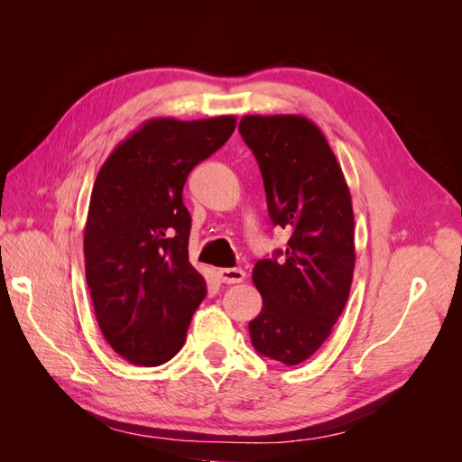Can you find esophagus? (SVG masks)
Wrapping results in <instances>:
<instances>
[{"mask_svg": "<svg viewBox=\"0 0 462 462\" xmlns=\"http://www.w3.org/2000/svg\"><path fill=\"white\" fill-rule=\"evenodd\" d=\"M217 275L223 283H241L246 277L245 270L241 268H221L217 270Z\"/></svg>", "mask_w": 462, "mask_h": 462, "instance_id": "34e87169", "label": "esophagus"}]
</instances>
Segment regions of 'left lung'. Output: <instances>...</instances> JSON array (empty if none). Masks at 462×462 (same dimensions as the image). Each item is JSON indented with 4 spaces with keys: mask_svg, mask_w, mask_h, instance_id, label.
Wrapping results in <instances>:
<instances>
[{
    "mask_svg": "<svg viewBox=\"0 0 462 462\" xmlns=\"http://www.w3.org/2000/svg\"><path fill=\"white\" fill-rule=\"evenodd\" d=\"M239 131L260 165L273 226L291 231L285 253L258 260L253 270L263 306L248 324L250 339L260 355L295 366L326 343L351 292V192L310 119L245 116Z\"/></svg>",
    "mask_w": 462,
    "mask_h": 462,
    "instance_id": "obj_1",
    "label": "left lung"
}]
</instances>
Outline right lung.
Listing matches in <instances>:
<instances>
[{
	"instance_id": "right-lung-1",
	"label": "right lung",
	"mask_w": 462,
	"mask_h": 462,
	"mask_svg": "<svg viewBox=\"0 0 462 462\" xmlns=\"http://www.w3.org/2000/svg\"><path fill=\"white\" fill-rule=\"evenodd\" d=\"M235 127V116L153 117L97 171L85 226L87 283L106 341L133 365L171 360L206 297L204 277L189 262L183 187Z\"/></svg>"
}]
</instances>
